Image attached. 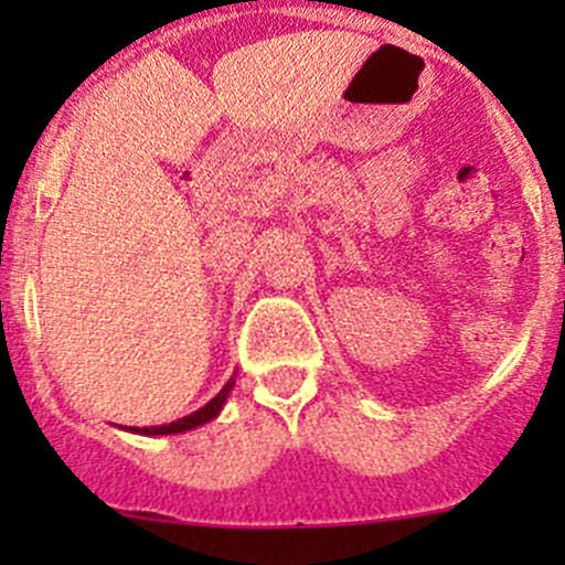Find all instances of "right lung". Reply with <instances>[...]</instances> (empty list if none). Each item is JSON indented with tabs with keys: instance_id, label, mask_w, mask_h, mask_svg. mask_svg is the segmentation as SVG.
Segmentation results:
<instances>
[{
	"instance_id": "right-lung-1",
	"label": "right lung",
	"mask_w": 565,
	"mask_h": 565,
	"mask_svg": "<svg viewBox=\"0 0 565 565\" xmlns=\"http://www.w3.org/2000/svg\"><path fill=\"white\" fill-rule=\"evenodd\" d=\"M235 388V377L230 380V383L221 388V393L215 398H210L207 404H204L202 409H196V413L185 415V418L174 420V424H167V426H145V429H130V431H139V435H177V431H188V429H196V426L207 424V420H213L215 415L221 413V407H224L226 396H230V391Z\"/></svg>"
}]
</instances>
